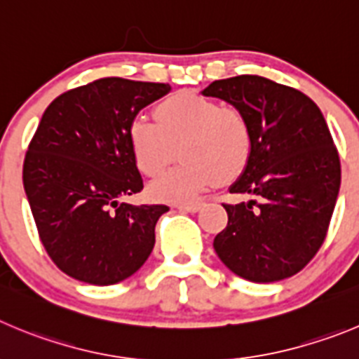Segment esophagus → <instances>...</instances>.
<instances>
[{
  "mask_svg": "<svg viewBox=\"0 0 359 359\" xmlns=\"http://www.w3.org/2000/svg\"><path fill=\"white\" fill-rule=\"evenodd\" d=\"M177 209L182 210V212H198L202 209V203H180V205H177Z\"/></svg>",
  "mask_w": 359,
  "mask_h": 359,
  "instance_id": "esophagus-1",
  "label": "esophagus"
}]
</instances>
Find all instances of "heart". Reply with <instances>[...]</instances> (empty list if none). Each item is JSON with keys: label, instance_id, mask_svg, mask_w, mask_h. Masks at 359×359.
<instances>
[{"label": "heart", "instance_id": "1", "mask_svg": "<svg viewBox=\"0 0 359 359\" xmlns=\"http://www.w3.org/2000/svg\"><path fill=\"white\" fill-rule=\"evenodd\" d=\"M156 122L134 118L129 123L127 140L136 168L147 177L157 175L173 159L177 147L184 163L150 182V198L193 202L217 179H237L250 163L253 129L239 108L179 92L157 104Z\"/></svg>", "mask_w": 359, "mask_h": 359}]
</instances>
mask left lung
<instances>
[{
    "label": "left lung",
    "mask_w": 359,
    "mask_h": 359,
    "mask_svg": "<svg viewBox=\"0 0 359 359\" xmlns=\"http://www.w3.org/2000/svg\"><path fill=\"white\" fill-rule=\"evenodd\" d=\"M239 108L253 152L230 193L257 200L223 205L229 225L214 239L233 274L273 283L299 273L326 239L340 189V159L317 104L262 76L219 79L202 90Z\"/></svg>",
    "instance_id": "obj_1"
}]
</instances>
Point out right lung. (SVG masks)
<instances>
[{
    "label": "right lung",
    "mask_w": 359,
    "mask_h": 359,
    "mask_svg": "<svg viewBox=\"0 0 359 359\" xmlns=\"http://www.w3.org/2000/svg\"><path fill=\"white\" fill-rule=\"evenodd\" d=\"M164 83L104 78L56 97L26 152L22 184L40 241L65 274L92 285L133 276L166 205L120 202L143 189L127 129Z\"/></svg>",
    "instance_id": "obj_1"
}]
</instances>
